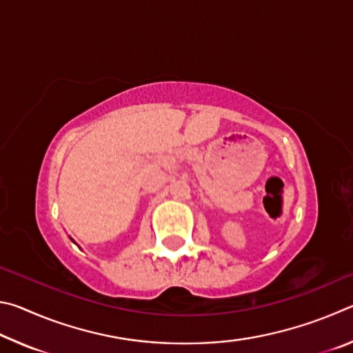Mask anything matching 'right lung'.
Listing matches in <instances>:
<instances>
[{
  "label": "right lung",
  "instance_id": "obj_1",
  "mask_svg": "<svg viewBox=\"0 0 353 353\" xmlns=\"http://www.w3.org/2000/svg\"><path fill=\"white\" fill-rule=\"evenodd\" d=\"M71 241H73V240H71Z\"/></svg>",
  "mask_w": 353,
  "mask_h": 353
}]
</instances>
